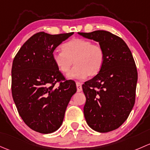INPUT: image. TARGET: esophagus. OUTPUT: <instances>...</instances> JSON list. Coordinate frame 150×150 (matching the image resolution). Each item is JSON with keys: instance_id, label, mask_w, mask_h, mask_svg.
<instances>
[{"instance_id": "1", "label": "esophagus", "mask_w": 150, "mask_h": 150, "mask_svg": "<svg viewBox=\"0 0 150 150\" xmlns=\"http://www.w3.org/2000/svg\"><path fill=\"white\" fill-rule=\"evenodd\" d=\"M76 84L77 92H81V90H82V86H81V83L76 82Z\"/></svg>"}]
</instances>
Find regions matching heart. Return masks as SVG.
I'll use <instances>...</instances> for the list:
<instances>
[{
  "instance_id": "heart-1",
  "label": "heart",
  "mask_w": 150,
  "mask_h": 150,
  "mask_svg": "<svg viewBox=\"0 0 150 150\" xmlns=\"http://www.w3.org/2000/svg\"><path fill=\"white\" fill-rule=\"evenodd\" d=\"M62 51H54L52 61L62 74L69 71L72 64L74 67L68 74L69 79H82L87 76L98 75L105 61L103 47L92 41L83 38H73L61 46Z\"/></svg>"
}]
</instances>
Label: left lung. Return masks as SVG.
Segmentation results:
<instances>
[{"mask_svg":"<svg viewBox=\"0 0 150 150\" xmlns=\"http://www.w3.org/2000/svg\"><path fill=\"white\" fill-rule=\"evenodd\" d=\"M78 34L98 42L105 52L100 73L82 85L86 121L96 132H111L127 119L135 103L138 74L132 53L121 38L107 31Z\"/></svg>","mask_w":150,"mask_h":150,"instance_id":"obj_1","label":"left lung"}]
</instances>
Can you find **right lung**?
I'll use <instances>...</instances> for the list:
<instances>
[{
    "label": "right lung",
    "instance_id": "1",
    "mask_svg": "<svg viewBox=\"0 0 150 150\" xmlns=\"http://www.w3.org/2000/svg\"><path fill=\"white\" fill-rule=\"evenodd\" d=\"M73 34L38 32L23 45L13 59V101L24 123L37 132L50 134L61 127L68 104L76 92L74 81H64L52 57L55 49ZM57 82H60L58 88Z\"/></svg>",
    "mask_w": 150,
    "mask_h": 150
}]
</instances>
